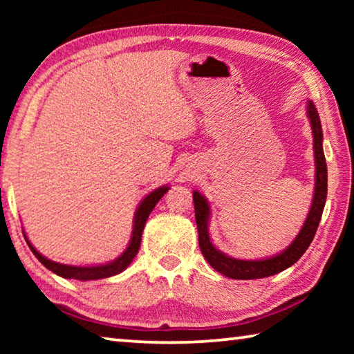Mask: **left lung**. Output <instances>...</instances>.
Here are the masks:
<instances>
[{"mask_svg":"<svg viewBox=\"0 0 354 354\" xmlns=\"http://www.w3.org/2000/svg\"><path fill=\"white\" fill-rule=\"evenodd\" d=\"M308 115L310 120V127H313L314 134V154H315V194L313 200V206L304 226L299 231L295 241L287 248L284 253H281L270 259L263 261H241L234 259V257L225 256L221 251L214 247L212 242L209 241L207 234V217H209V206L207 201L203 198L198 192H194V206H195V220L196 227H198V243L203 256L206 261L211 263L214 270L225 274L227 278L232 279H257V278H267L272 274H277L279 272L286 270L290 266H293L299 257L303 256L304 251L309 248L310 242L319 227L323 207H325L326 201V192H328V169H326V159L325 153H323L322 147V124L320 117L317 113V109L313 101L308 104Z\"/></svg>","mask_w":354,"mask_h":354,"instance_id":"obj_1","label":"left lung"}]
</instances>
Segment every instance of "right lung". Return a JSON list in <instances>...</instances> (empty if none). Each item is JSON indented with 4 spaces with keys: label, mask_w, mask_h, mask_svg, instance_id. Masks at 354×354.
Listing matches in <instances>:
<instances>
[{
    "label": "right lung",
    "mask_w": 354,
    "mask_h": 354,
    "mask_svg": "<svg viewBox=\"0 0 354 354\" xmlns=\"http://www.w3.org/2000/svg\"><path fill=\"white\" fill-rule=\"evenodd\" d=\"M169 190V187H159L158 190H154L149 194L145 200L140 203L139 209H137V214H136V220H134V231H133V237H131V242H129V247L127 248L124 253L117 257L115 261L111 262V263H106V266H98V267H73V266H64V263H57V262H53L50 259H46V257L41 256L37 250H35L31 243L28 241L29 248L34 253V256L37 257V259L44 263V266L48 268V270H51L53 273L59 274V277L62 278H67V279H80V281H88V279H101V278H107V277H113V274H117L120 272H123L124 268H127L131 261L134 259L137 251L140 248V241H142V232H143V227H145L147 223V218L148 215L151 214V211L156 206V203H158L160 198H162L165 192Z\"/></svg>",
    "instance_id": "1"
}]
</instances>
